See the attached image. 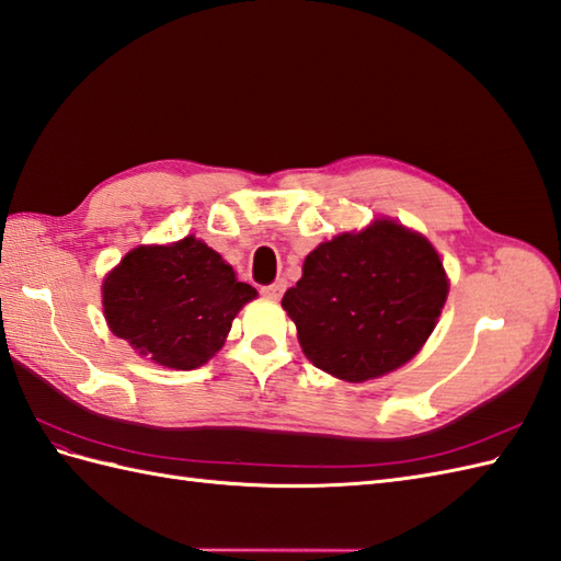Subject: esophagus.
I'll use <instances>...</instances> for the list:
<instances>
[{
    "label": "esophagus",
    "mask_w": 561,
    "mask_h": 561,
    "mask_svg": "<svg viewBox=\"0 0 561 561\" xmlns=\"http://www.w3.org/2000/svg\"><path fill=\"white\" fill-rule=\"evenodd\" d=\"M284 289H286V282L277 279V282H272V284L260 286V294H263L265 298H272V301H277V298L284 294Z\"/></svg>",
    "instance_id": "34e87169"
}]
</instances>
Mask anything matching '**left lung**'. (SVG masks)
<instances>
[{
    "instance_id": "1",
    "label": "left lung",
    "mask_w": 561,
    "mask_h": 561,
    "mask_svg": "<svg viewBox=\"0 0 561 561\" xmlns=\"http://www.w3.org/2000/svg\"><path fill=\"white\" fill-rule=\"evenodd\" d=\"M447 275L421 233L377 219L320 243L282 306L312 366L366 382L411 360L447 301Z\"/></svg>"
}]
</instances>
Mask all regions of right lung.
Segmentation results:
<instances>
[{
  "label": "right lung",
  "instance_id": "obj_1",
  "mask_svg": "<svg viewBox=\"0 0 561 561\" xmlns=\"http://www.w3.org/2000/svg\"><path fill=\"white\" fill-rule=\"evenodd\" d=\"M255 296L219 253L193 237L134 249L102 284L110 330L174 370L210 360L241 306Z\"/></svg>",
  "mask_w": 561,
  "mask_h": 561
}]
</instances>
